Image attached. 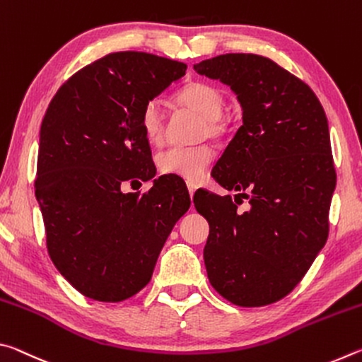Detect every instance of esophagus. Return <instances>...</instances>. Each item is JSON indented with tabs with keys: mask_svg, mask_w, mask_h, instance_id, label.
<instances>
[{
	"mask_svg": "<svg viewBox=\"0 0 362 362\" xmlns=\"http://www.w3.org/2000/svg\"><path fill=\"white\" fill-rule=\"evenodd\" d=\"M187 188H188L189 196H192V198H193L194 192H196V189H198V185H196V183H193V182H187Z\"/></svg>",
	"mask_w": 362,
	"mask_h": 362,
	"instance_id": "34e87169",
	"label": "esophagus"
}]
</instances>
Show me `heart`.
I'll use <instances>...</instances> for the list:
<instances>
[{"label": "heart", "instance_id": "heart-1", "mask_svg": "<svg viewBox=\"0 0 362 362\" xmlns=\"http://www.w3.org/2000/svg\"><path fill=\"white\" fill-rule=\"evenodd\" d=\"M175 100L204 116L203 136L222 137L228 129V119L222 115L223 94L216 86L201 81L189 83L175 94ZM140 129L150 144H159L163 140L164 110L158 99H151L144 105L140 113ZM212 161L214 150L206 144L170 146L158 155V168L163 174L177 175L192 182L203 179Z\"/></svg>", "mask_w": 362, "mask_h": 362}]
</instances>
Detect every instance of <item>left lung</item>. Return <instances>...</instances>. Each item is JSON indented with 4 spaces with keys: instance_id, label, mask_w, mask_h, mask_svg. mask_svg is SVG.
<instances>
[{
    "instance_id": "obj_1",
    "label": "left lung",
    "mask_w": 362,
    "mask_h": 362,
    "mask_svg": "<svg viewBox=\"0 0 362 362\" xmlns=\"http://www.w3.org/2000/svg\"><path fill=\"white\" fill-rule=\"evenodd\" d=\"M194 70L230 86L241 103L243 126L212 177L250 204L238 212L230 194L194 193L196 211L209 222L207 278L235 305L274 303L327 241L335 168L326 113L308 84L268 57L223 54Z\"/></svg>"
}]
</instances>
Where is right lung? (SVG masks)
Here are the masks:
<instances>
[{"mask_svg": "<svg viewBox=\"0 0 362 362\" xmlns=\"http://www.w3.org/2000/svg\"><path fill=\"white\" fill-rule=\"evenodd\" d=\"M187 71L153 54L112 52L60 86L40 131L35 194L49 257L83 296L122 302L150 283L158 255L189 194L159 177L148 193L121 183L156 174L140 113Z\"/></svg>", "mask_w": 362, "mask_h": 362, "instance_id": "right-lung-1", "label": "right lung"}]
</instances>
